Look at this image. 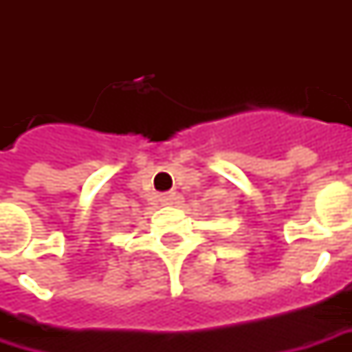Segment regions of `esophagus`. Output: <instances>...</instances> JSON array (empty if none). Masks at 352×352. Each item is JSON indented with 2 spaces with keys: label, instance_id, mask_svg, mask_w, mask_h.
Wrapping results in <instances>:
<instances>
[{
  "label": "esophagus",
  "instance_id": "obj_1",
  "mask_svg": "<svg viewBox=\"0 0 352 352\" xmlns=\"http://www.w3.org/2000/svg\"><path fill=\"white\" fill-rule=\"evenodd\" d=\"M179 198L175 192H164V194H160V201L164 204V206H171V204H175V199Z\"/></svg>",
  "mask_w": 352,
  "mask_h": 352
}]
</instances>
